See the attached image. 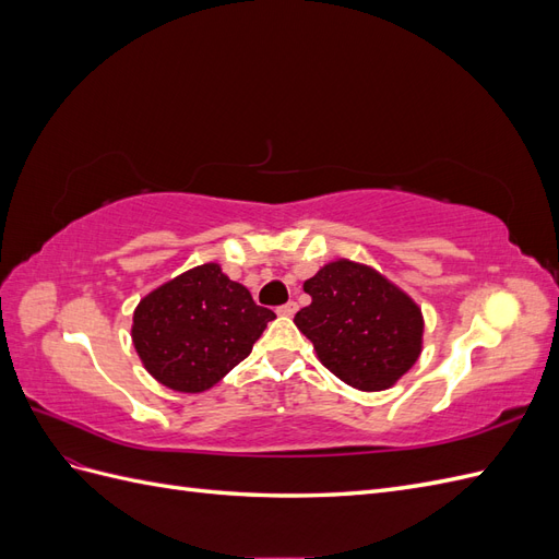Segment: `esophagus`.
<instances>
[{
	"label": "esophagus",
	"instance_id": "obj_1",
	"mask_svg": "<svg viewBox=\"0 0 559 559\" xmlns=\"http://www.w3.org/2000/svg\"><path fill=\"white\" fill-rule=\"evenodd\" d=\"M296 310H298V306H296V300H289V302H284V306H280V308H277V312H280V314H284V317H292V314H294Z\"/></svg>",
	"mask_w": 559,
	"mask_h": 559
}]
</instances>
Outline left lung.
<instances>
[{"label":"left lung","mask_w":559,"mask_h":559,"mask_svg":"<svg viewBox=\"0 0 559 559\" xmlns=\"http://www.w3.org/2000/svg\"><path fill=\"white\" fill-rule=\"evenodd\" d=\"M312 296L294 321L319 361L361 392H380L411 370L421 352V312L373 267L333 261L302 284Z\"/></svg>","instance_id":"left-lung-1"}]
</instances>
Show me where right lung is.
<instances>
[{"mask_svg": "<svg viewBox=\"0 0 559 559\" xmlns=\"http://www.w3.org/2000/svg\"><path fill=\"white\" fill-rule=\"evenodd\" d=\"M275 312L253 302L216 263L198 265L140 300L132 343L144 368L175 392H205L249 357Z\"/></svg>", "mask_w": 559, "mask_h": 559, "instance_id": "right-lung-1", "label": "right lung"}]
</instances>
